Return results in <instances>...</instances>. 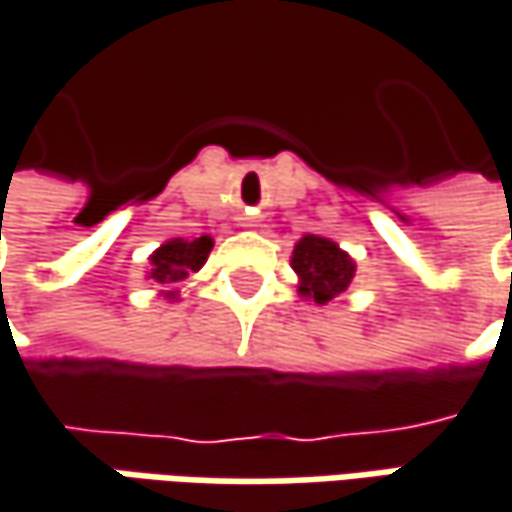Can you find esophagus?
Masks as SVG:
<instances>
[{
  "mask_svg": "<svg viewBox=\"0 0 512 512\" xmlns=\"http://www.w3.org/2000/svg\"><path fill=\"white\" fill-rule=\"evenodd\" d=\"M255 223V217H246V226H252Z\"/></svg>",
  "mask_w": 512,
  "mask_h": 512,
  "instance_id": "obj_1",
  "label": "esophagus"
}]
</instances>
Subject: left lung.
I'll list each match as a JSON object with an SVG mask.
<instances>
[{
  "label": "left lung",
  "instance_id": "1",
  "mask_svg": "<svg viewBox=\"0 0 512 512\" xmlns=\"http://www.w3.org/2000/svg\"><path fill=\"white\" fill-rule=\"evenodd\" d=\"M292 269L298 275V292L316 304L336 301L342 292L350 289L356 275L353 257L342 252L333 240L304 234L292 249Z\"/></svg>",
  "mask_w": 512,
  "mask_h": 512
}]
</instances>
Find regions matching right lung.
<instances>
[{
  "label": "right lung",
  "mask_w": 512,
  "mask_h": 512,
  "mask_svg": "<svg viewBox=\"0 0 512 512\" xmlns=\"http://www.w3.org/2000/svg\"><path fill=\"white\" fill-rule=\"evenodd\" d=\"M211 249H214V240L208 234L194 237V240L173 237V240L162 243L150 255V272H147V278L156 286H162L159 292L165 298H176L179 289H170V286L182 284L191 272H199L202 263L211 255Z\"/></svg>",
  "instance_id": "1"
}]
</instances>
